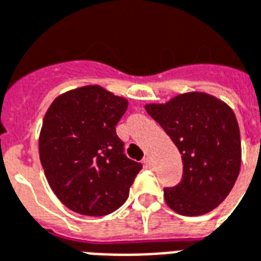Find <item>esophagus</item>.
<instances>
[{
    "instance_id": "obj_1",
    "label": "esophagus",
    "mask_w": 261,
    "mask_h": 261,
    "mask_svg": "<svg viewBox=\"0 0 261 261\" xmlns=\"http://www.w3.org/2000/svg\"><path fill=\"white\" fill-rule=\"evenodd\" d=\"M143 163H144L145 167H151V166H152V161H151V158H149V156H145V158L143 159Z\"/></svg>"
}]
</instances>
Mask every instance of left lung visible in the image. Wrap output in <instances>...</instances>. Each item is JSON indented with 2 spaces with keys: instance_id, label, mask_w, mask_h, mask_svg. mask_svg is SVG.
Masks as SVG:
<instances>
[{
  "instance_id": "1",
  "label": "left lung",
  "mask_w": 261,
  "mask_h": 261,
  "mask_svg": "<svg viewBox=\"0 0 261 261\" xmlns=\"http://www.w3.org/2000/svg\"><path fill=\"white\" fill-rule=\"evenodd\" d=\"M145 110L182 158L181 182L163 191L166 204L185 217L213 211L230 193L241 167V137L234 112L205 92L179 94L165 105H145Z\"/></svg>"
}]
</instances>
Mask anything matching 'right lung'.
Segmentation results:
<instances>
[{
  "mask_svg": "<svg viewBox=\"0 0 261 261\" xmlns=\"http://www.w3.org/2000/svg\"><path fill=\"white\" fill-rule=\"evenodd\" d=\"M128 100L100 86L54 99L39 135V158L50 188L74 213L103 217L126 201L141 163L129 159L116 125Z\"/></svg>",
  "mask_w": 261,
  "mask_h": 261,
  "instance_id": "add662e5",
  "label": "right lung"
}]
</instances>
